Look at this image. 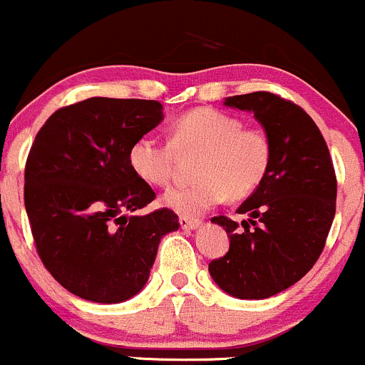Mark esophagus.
Returning a JSON list of instances; mask_svg holds the SVG:
<instances>
[{"label": "esophagus", "mask_w": 365, "mask_h": 365, "mask_svg": "<svg viewBox=\"0 0 365 365\" xmlns=\"http://www.w3.org/2000/svg\"><path fill=\"white\" fill-rule=\"evenodd\" d=\"M179 224H180V227H182V229H186V231H193V229L200 227V224H202V222H200V220H197V218H190V217H180V218H179Z\"/></svg>", "instance_id": "obj_1"}]
</instances>
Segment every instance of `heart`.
Returning a JSON list of instances; mask_svg holds the SVG:
<instances>
[{
    "label": "heart",
    "mask_w": 365,
    "mask_h": 365,
    "mask_svg": "<svg viewBox=\"0 0 365 365\" xmlns=\"http://www.w3.org/2000/svg\"><path fill=\"white\" fill-rule=\"evenodd\" d=\"M175 148L202 152L199 180L165 192L163 204L185 217H199L225 197L240 200L255 193L267 177L272 158L270 140L259 128H245L237 116L215 109H193L175 120L172 143L152 134L140 136L128 150V163L140 179L166 186L172 179Z\"/></svg>",
    "instance_id": "b5f03b06"
}]
</instances>
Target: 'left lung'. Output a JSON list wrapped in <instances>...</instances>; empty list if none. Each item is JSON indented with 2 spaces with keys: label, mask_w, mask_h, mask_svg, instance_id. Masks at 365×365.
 Segmentation results:
<instances>
[{
  "label": "left lung",
  "mask_w": 365,
  "mask_h": 365,
  "mask_svg": "<svg viewBox=\"0 0 365 365\" xmlns=\"http://www.w3.org/2000/svg\"><path fill=\"white\" fill-rule=\"evenodd\" d=\"M224 106L255 114L270 140L267 177L238 207V222L213 217L229 251L210 263L215 283L238 299H267L314 267L335 217L336 179L315 121L296 103L267 91L227 96Z\"/></svg>",
  "instance_id": "obj_1"
}]
</instances>
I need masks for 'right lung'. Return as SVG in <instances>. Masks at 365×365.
<instances>
[{
	"mask_svg": "<svg viewBox=\"0 0 365 365\" xmlns=\"http://www.w3.org/2000/svg\"><path fill=\"white\" fill-rule=\"evenodd\" d=\"M155 100L95 96L55 110L24 168V207L48 272L75 296L121 303L147 284L172 210L134 215L155 199L128 150L163 121Z\"/></svg>",
	"mask_w": 365,
	"mask_h": 365,
	"instance_id": "right-lung-1",
	"label": "right lung"
}]
</instances>
